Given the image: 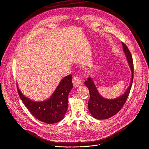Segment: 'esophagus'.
Here are the masks:
<instances>
[{
  "instance_id": "1",
  "label": "esophagus",
  "mask_w": 149,
  "mask_h": 149,
  "mask_svg": "<svg viewBox=\"0 0 149 149\" xmlns=\"http://www.w3.org/2000/svg\"><path fill=\"white\" fill-rule=\"evenodd\" d=\"M73 84L74 85V86L77 87L78 86H79L82 84V82H81V79H80V77H74L73 79Z\"/></svg>"
}]
</instances>
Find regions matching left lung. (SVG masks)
<instances>
[{"instance_id": "left-lung-1", "label": "left lung", "mask_w": 149, "mask_h": 149, "mask_svg": "<svg viewBox=\"0 0 149 149\" xmlns=\"http://www.w3.org/2000/svg\"><path fill=\"white\" fill-rule=\"evenodd\" d=\"M122 46L129 66L132 72L129 86L123 94L115 99H106L100 94L91 77H88L84 83L88 88L90 94V98L88 102V109L91 116L94 118L105 120L116 115L123 107L129 94L134 77L133 61L132 55L127 47L123 42H122Z\"/></svg>"}]
</instances>
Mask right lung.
<instances>
[{
	"label": "right lung",
	"instance_id": "1",
	"mask_svg": "<svg viewBox=\"0 0 149 149\" xmlns=\"http://www.w3.org/2000/svg\"><path fill=\"white\" fill-rule=\"evenodd\" d=\"M71 74L61 79L55 90L46 100L37 102L26 97L17 86L19 95L26 107L38 120L54 124L62 120L68 108V95L73 88Z\"/></svg>",
	"mask_w": 149,
	"mask_h": 149
}]
</instances>
